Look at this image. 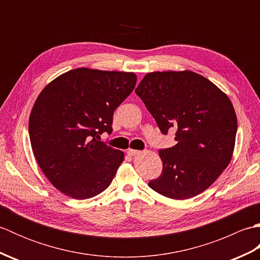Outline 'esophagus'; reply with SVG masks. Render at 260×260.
Wrapping results in <instances>:
<instances>
[{"label":"esophagus","mask_w":260,"mask_h":260,"mask_svg":"<svg viewBox=\"0 0 260 260\" xmlns=\"http://www.w3.org/2000/svg\"><path fill=\"white\" fill-rule=\"evenodd\" d=\"M141 151H137V150H132V148H129V150H127V154H128L129 156H135L137 155V154H140Z\"/></svg>","instance_id":"1"}]
</instances>
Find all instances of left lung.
Wrapping results in <instances>:
<instances>
[{
  "label": "left lung",
  "instance_id": "8db88e82",
  "mask_svg": "<svg viewBox=\"0 0 260 260\" xmlns=\"http://www.w3.org/2000/svg\"><path fill=\"white\" fill-rule=\"evenodd\" d=\"M135 92L163 135L175 131L176 144L158 151L162 173L148 186L175 200L200 194L233 156L237 117L230 99L192 71L147 74Z\"/></svg>",
  "mask_w": 260,
  "mask_h": 260
}]
</instances>
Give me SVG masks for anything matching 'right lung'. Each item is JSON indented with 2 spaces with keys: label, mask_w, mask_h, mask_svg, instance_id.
<instances>
[{
  "label": "right lung",
  "mask_w": 260,
  "mask_h": 260,
  "mask_svg": "<svg viewBox=\"0 0 260 260\" xmlns=\"http://www.w3.org/2000/svg\"><path fill=\"white\" fill-rule=\"evenodd\" d=\"M136 80L133 73L78 68L59 76L37 98L29 119L32 151L66 196L84 200L112 183L124 153L99 140L113 132L115 109Z\"/></svg>",
  "instance_id": "1"
}]
</instances>
